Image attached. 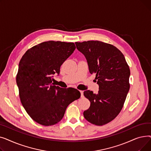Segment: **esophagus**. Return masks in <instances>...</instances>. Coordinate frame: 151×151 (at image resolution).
Instances as JSON below:
<instances>
[{
  "label": "esophagus",
  "instance_id": "obj_1",
  "mask_svg": "<svg viewBox=\"0 0 151 151\" xmlns=\"http://www.w3.org/2000/svg\"><path fill=\"white\" fill-rule=\"evenodd\" d=\"M80 93H81V97H83V91H80Z\"/></svg>",
  "mask_w": 151,
  "mask_h": 151
}]
</instances>
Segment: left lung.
<instances>
[{
  "instance_id": "obj_1",
  "label": "left lung",
  "mask_w": 151,
  "mask_h": 151,
  "mask_svg": "<svg viewBox=\"0 0 151 151\" xmlns=\"http://www.w3.org/2000/svg\"><path fill=\"white\" fill-rule=\"evenodd\" d=\"M75 44L85 55L90 73H96L99 86L97 93L84 92L91 106L83 115L90 123L104 125L114 119L123 108L130 89L129 67L123 54L113 45L97 40Z\"/></svg>"
}]
</instances>
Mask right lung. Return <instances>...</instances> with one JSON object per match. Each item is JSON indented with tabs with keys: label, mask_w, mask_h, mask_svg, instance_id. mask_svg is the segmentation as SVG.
<instances>
[{
	"label": "right lung",
	"mask_w": 151,
	"mask_h": 151,
	"mask_svg": "<svg viewBox=\"0 0 151 151\" xmlns=\"http://www.w3.org/2000/svg\"><path fill=\"white\" fill-rule=\"evenodd\" d=\"M76 48L74 43L47 41L29 49L19 63L17 83L21 104L36 122L50 126L60 122L67 107L80 99L74 88L52 84V75Z\"/></svg>",
	"instance_id": "right-lung-1"
}]
</instances>
